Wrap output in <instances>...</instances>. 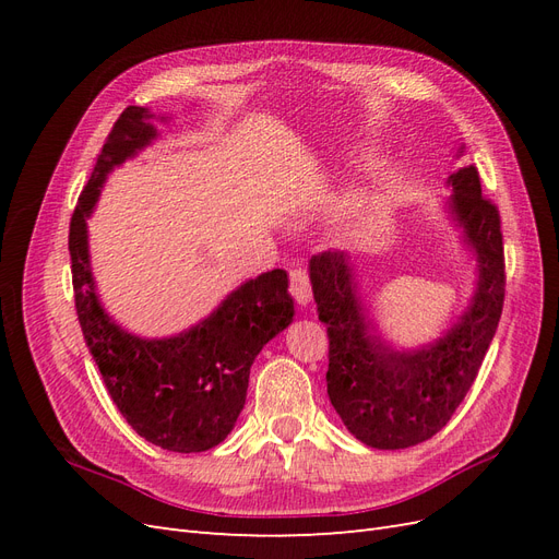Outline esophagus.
Listing matches in <instances>:
<instances>
[{
    "mask_svg": "<svg viewBox=\"0 0 559 559\" xmlns=\"http://www.w3.org/2000/svg\"><path fill=\"white\" fill-rule=\"evenodd\" d=\"M292 296L296 298V302L300 308H306L308 302L312 300V286H310V277L302 267H294L292 270Z\"/></svg>",
    "mask_w": 559,
    "mask_h": 559,
    "instance_id": "obj_1",
    "label": "esophagus"
}]
</instances>
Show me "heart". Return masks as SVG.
<instances>
[{
    "label": "heart",
    "instance_id": "b5f03b06",
    "mask_svg": "<svg viewBox=\"0 0 559 559\" xmlns=\"http://www.w3.org/2000/svg\"><path fill=\"white\" fill-rule=\"evenodd\" d=\"M376 200H378V186H376V183H366L364 189H359L357 193H354V195L347 200V207H345L347 218H359V216H364L370 207L376 205Z\"/></svg>",
    "mask_w": 559,
    "mask_h": 559
}]
</instances>
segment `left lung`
I'll use <instances>...</instances> for the list:
<instances>
[{"mask_svg":"<svg viewBox=\"0 0 559 559\" xmlns=\"http://www.w3.org/2000/svg\"><path fill=\"white\" fill-rule=\"evenodd\" d=\"M464 156V144L456 148ZM443 212L473 261V292L436 341L401 347L364 302L357 257L324 251L310 259L317 314L329 331V399L347 431L376 450L413 448L441 431L460 408L503 308L499 212L483 198L473 165L445 181Z\"/></svg>","mask_w":559,"mask_h":559,"instance_id":"left-lung-1","label":"left lung"}]
</instances>
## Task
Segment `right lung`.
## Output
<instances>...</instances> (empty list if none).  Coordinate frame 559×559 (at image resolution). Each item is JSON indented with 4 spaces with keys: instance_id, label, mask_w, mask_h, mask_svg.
Listing matches in <instances>:
<instances>
[{
    "instance_id": "right-lung-1",
    "label": "right lung",
    "mask_w": 559,
    "mask_h": 559,
    "mask_svg": "<svg viewBox=\"0 0 559 559\" xmlns=\"http://www.w3.org/2000/svg\"><path fill=\"white\" fill-rule=\"evenodd\" d=\"M170 114L128 107L109 132L70 224L72 282L79 324L107 392L128 425L173 452H205L226 441L238 421L259 352L294 321L289 275L275 267L247 280L175 335L146 337L105 310L91 267L88 218L109 175L160 138Z\"/></svg>"
}]
</instances>
